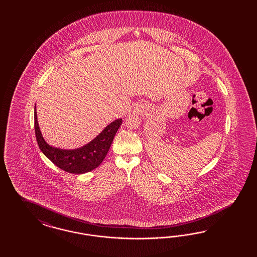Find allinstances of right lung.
<instances>
[{
  "label": "right lung",
  "instance_id": "add662e5",
  "mask_svg": "<svg viewBox=\"0 0 257 257\" xmlns=\"http://www.w3.org/2000/svg\"><path fill=\"white\" fill-rule=\"evenodd\" d=\"M34 117L36 138L40 151L59 169L73 174H83L93 171L101 165L108 153L116 133L122 123V118H117L86 145L67 150L52 146L44 140L39 128L36 105Z\"/></svg>",
  "mask_w": 257,
  "mask_h": 257
}]
</instances>
